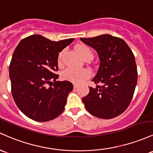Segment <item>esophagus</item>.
I'll list each match as a JSON object with an SVG mask.
<instances>
[{"mask_svg":"<svg viewBox=\"0 0 153 153\" xmlns=\"http://www.w3.org/2000/svg\"><path fill=\"white\" fill-rule=\"evenodd\" d=\"M77 87H78V85H77L76 84H74V89H76Z\"/></svg>","mask_w":153,"mask_h":153,"instance_id":"1","label":"esophagus"}]
</instances>
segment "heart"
Instances as JSON below:
<instances>
[{"label":"heart","instance_id":"1","mask_svg":"<svg viewBox=\"0 0 153 153\" xmlns=\"http://www.w3.org/2000/svg\"><path fill=\"white\" fill-rule=\"evenodd\" d=\"M76 52L81 57L85 59L87 57H93V53H92V51L88 47L85 45H79L76 48ZM63 55V52H61L58 56V61L59 64L61 63L62 61V57ZM90 76V73L88 70L87 69H76V68H74L71 67H68L63 71L61 73V77L63 79L70 81L74 83H81L84 82L85 80L88 79Z\"/></svg>","mask_w":153,"mask_h":153}]
</instances>
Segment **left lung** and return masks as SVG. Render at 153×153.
Here are the masks:
<instances>
[{
	"instance_id": "8db88e82",
	"label": "left lung",
	"mask_w": 153,
	"mask_h": 153,
	"mask_svg": "<svg viewBox=\"0 0 153 153\" xmlns=\"http://www.w3.org/2000/svg\"><path fill=\"white\" fill-rule=\"evenodd\" d=\"M93 48L100 66L92 79L95 87L82 98L86 109L96 117L110 119L121 114L129 105L137 82V69L131 50L123 39L110 35L80 38Z\"/></svg>"
}]
</instances>
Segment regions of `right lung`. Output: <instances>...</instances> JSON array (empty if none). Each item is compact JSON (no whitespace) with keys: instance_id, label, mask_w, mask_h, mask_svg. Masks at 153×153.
Masks as SVG:
<instances>
[{"instance_id":"1","label":"right lung","mask_w":153,"mask_h":153,"mask_svg":"<svg viewBox=\"0 0 153 153\" xmlns=\"http://www.w3.org/2000/svg\"><path fill=\"white\" fill-rule=\"evenodd\" d=\"M74 39L55 42L32 35L22 39L15 49L9 66L11 92L16 105L28 118L45 122L64 110L73 85L57 81L59 75L55 72L58 70L59 53Z\"/></svg>"}]
</instances>
